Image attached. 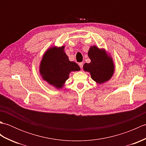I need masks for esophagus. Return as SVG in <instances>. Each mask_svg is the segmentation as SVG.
Masks as SVG:
<instances>
[{
	"mask_svg": "<svg viewBox=\"0 0 146 146\" xmlns=\"http://www.w3.org/2000/svg\"><path fill=\"white\" fill-rule=\"evenodd\" d=\"M79 66L80 67V68H83V63H82V62H81V63H78Z\"/></svg>",
	"mask_w": 146,
	"mask_h": 146,
	"instance_id": "34e87169",
	"label": "esophagus"
}]
</instances>
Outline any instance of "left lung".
<instances>
[{"label":"left lung","mask_w":146,"mask_h":146,"mask_svg":"<svg viewBox=\"0 0 146 146\" xmlns=\"http://www.w3.org/2000/svg\"><path fill=\"white\" fill-rule=\"evenodd\" d=\"M88 54L91 62L83 65V69L89 71L92 78L97 83H103L107 82L113 73L112 60L107 56L104 50H100L96 46L90 48Z\"/></svg>","instance_id":"1"}]
</instances>
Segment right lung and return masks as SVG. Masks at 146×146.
I'll return each mask as SVG.
<instances>
[{"label":"right lung","instance_id":"1","mask_svg":"<svg viewBox=\"0 0 146 146\" xmlns=\"http://www.w3.org/2000/svg\"><path fill=\"white\" fill-rule=\"evenodd\" d=\"M63 50V46L49 49L43 56L40 65L42 78L58 88H62L70 71L80 70L75 62L69 61Z\"/></svg>","mask_w":146,"mask_h":146}]
</instances>
